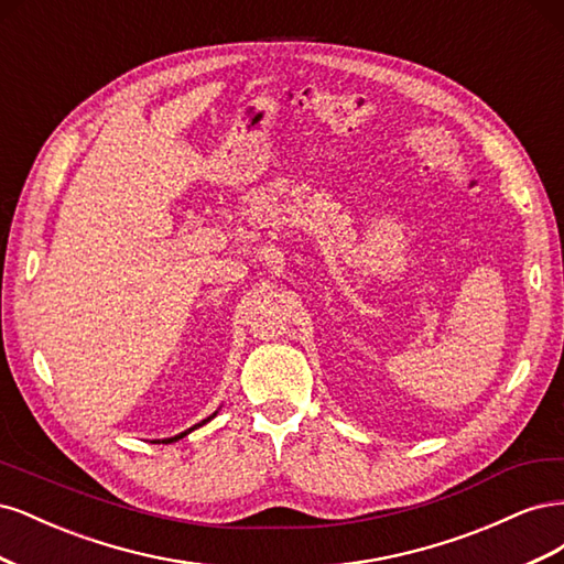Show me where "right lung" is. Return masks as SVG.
Returning <instances> with one entry per match:
<instances>
[{
  "instance_id": "obj_1",
  "label": "right lung",
  "mask_w": 564,
  "mask_h": 564,
  "mask_svg": "<svg viewBox=\"0 0 564 564\" xmlns=\"http://www.w3.org/2000/svg\"><path fill=\"white\" fill-rule=\"evenodd\" d=\"M207 421H209V419H207ZM207 421H202V423H207ZM202 423H197V425H193V429H191V431H195V429H199V425H202ZM191 431H185V433H181V435H176V437H172V440H164V445H169V442H178V440H181V437H185V435H187V433H191Z\"/></svg>"
}]
</instances>
